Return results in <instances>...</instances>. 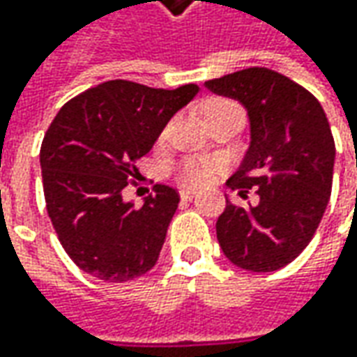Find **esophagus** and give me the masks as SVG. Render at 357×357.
Instances as JSON below:
<instances>
[{"instance_id": "obj_1", "label": "esophagus", "mask_w": 357, "mask_h": 357, "mask_svg": "<svg viewBox=\"0 0 357 357\" xmlns=\"http://www.w3.org/2000/svg\"><path fill=\"white\" fill-rule=\"evenodd\" d=\"M178 195H181V199L183 200H190L195 195H197V192H195L192 188H181V190H178Z\"/></svg>"}]
</instances>
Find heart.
I'll use <instances>...</instances> for the list:
<instances>
[{
	"instance_id": "1",
	"label": "heart",
	"mask_w": 357,
	"mask_h": 357,
	"mask_svg": "<svg viewBox=\"0 0 357 357\" xmlns=\"http://www.w3.org/2000/svg\"><path fill=\"white\" fill-rule=\"evenodd\" d=\"M232 109H242V107L238 103H234V101H230V99H225V97H213V99L204 101V105H202L206 121L218 117V115H222L227 111H232ZM218 169H220V162L216 158L188 157L183 158L172 169V174H174L176 183L181 186H204L213 181Z\"/></svg>"
}]
</instances>
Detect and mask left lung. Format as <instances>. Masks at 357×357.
<instances>
[{"label": "left lung", "instance_id": "left-lung-1", "mask_svg": "<svg viewBox=\"0 0 357 357\" xmlns=\"http://www.w3.org/2000/svg\"><path fill=\"white\" fill-rule=\"evenodd\" d=\"M206 87L238 99L248 109L252 143L228 181L256 206L227 200L216 238L232 264L274 272L310 244L332 192L336 144L320 101L290 77L268 67H248L211 79Z\"/></svg>", "mask_w": 357, "mask_h": 357}]
</instances>
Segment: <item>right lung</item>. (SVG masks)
<instances>
[{"mask_svg":"<svg viewBox=\"0 0 357 357\" xmlns=\"http://www.w3.org/2000/svg\"><path fill=\"white\" fill-rule=\"evenodd\" d=\"M199 91L105 81L63 105L43 137L39 162L57 238L77 266L105 282H129L157 264L178 192L153 186L143 206L123 200L171 117Z\"/></svg>","mask_w":357,"mask_h":357,"instance_id":"right-lung-1","label":"right lung"}]
</instances>
